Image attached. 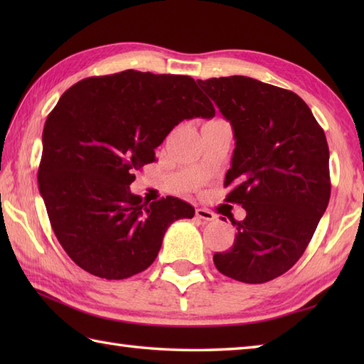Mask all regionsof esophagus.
Here are the masks:
<instances>
[{
    "mask_svg": "<svg viewBox=\"0 0 364 364\" xmlns=\"http://www.w3.org/2000/svg\"><path fill=\"white\" fill-rule=\"evenodd\" d=\"M196 215L198 219H202L205 222H211V220H215L218 218H215V214L210 210H205V208H197L196 210Z\"/></svg>",
    "mask_w": 364,
    "mask_h": 364,
    "instance_id": "obj_1",
    "label": "esophagus"
}]
</instances>
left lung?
<instances>
[{"label":"left lung","instance_id":"left-lung-1","mask_svg":"<svg viewBox=\"0 0 364 364\" xmlns=\"http://www.w3.org/2000/svg\"><path fill=\"white\" fill-rule=\"evenodd\" d=\"M235 131L223 186L242 205L231 249L214 253L220 274L242 283L283 275L304 255L330 200L328 145L308 105L291 90L247 76L198 80Z\"/></svg>","mask_w":364,"mask_h":364}]
</instances>
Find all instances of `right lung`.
<instances>
[{"label": "right lung", "instance_id": "right-lung-1", "mask_svg": "<svg viewBox=\"0 0 364 364\" xmlns=\"http://www.w3.org/2000/svg\"><path fill=\"white\" fill-rule=\"evenodd\" d=\"M214 114L183 75L125 70L64 92L45 122L37 176L51 228L76 264L123 280L156 259L170 223L196 210L175 197L142 202L129 184L178 123Z\"/></svg>", "mask_w": 364, "mask_h": 364}]
</instances>
